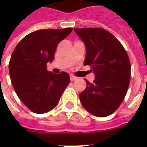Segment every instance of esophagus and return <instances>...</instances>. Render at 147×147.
Segmentation results:
<instances>
[{"label": "esophagus", "instance_id": "34e87169", "mask_svg": "<svg viewBox=\"0 0 147 147\" xmlns=\"http://www.w3.org/2000/svg\"><path fill=\"white\" fill-rule=\"evenodd\" d=\"M77 79V77L74 76L73 74H70V80L71 81H74V80H76Z\"/></svg>", "mask_w": 147, "mask_h": 147}]
</instances>
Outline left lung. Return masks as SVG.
<instances>
[{"instance_id":"8db88e82","label":"left lung","mask_w":147,"mask_h":147,"mask_svg":"<svg viewBox=\"0 0 147 147\" xmlns=\"http://www.w3.org/2000/svg\"><path fill=\"white\" fill-rule=\"evenodd\" d=\"M86 47L84 65L93 71V83L79 94L84 109L97 117L113 114L126 96L131 77L127 54L119 40L100 28H74Z\"/></svg>"}]
</instances>
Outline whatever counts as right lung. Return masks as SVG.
<instances>
[{
  "mask_svg": "<svg viewBox=\"0 0 147 147\" xmlns=\"http://www.w3.org/2000/svg\"><path fill=\"white\" fill-rule=\"evenodd\" d=\"M73 30L42 29L24 37L14 48L9 63V73L20 100L36 114L55 108L66 87L69 75L47 71V64L54 60L56 47Z\"/></svg>",
  "mask_w": 147,
  "mask_h": 147,
  "instance_id": "obj_1",
  "label": "right lung"
}]
</instances>
